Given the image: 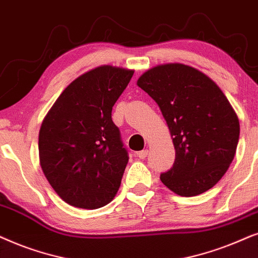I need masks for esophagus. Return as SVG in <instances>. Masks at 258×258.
<instances>
[{
    "mask_svg": "<svg viewBox=\"0 0 258 258\" xmlns=\"http://www.w3.org/2000/svg\"><path fill=\"white\" fill-rule=\"evenodd\" d=\"M147 154H149V150H143L140 151V152L137 153V157L139 158V159H145L147 157Z\"/></svg>",
    "mask_w": 258,
    "mask_h": 258,
    "instance_id": "1",
    "label": "esophagus"
}]
</instances>
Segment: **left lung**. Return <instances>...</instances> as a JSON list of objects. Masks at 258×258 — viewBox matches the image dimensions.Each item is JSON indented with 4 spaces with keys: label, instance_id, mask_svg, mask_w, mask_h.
Masks as SVG:
<instances>
[{
    "label": "left lung",
    "instance_id": "obj_1",
    "mask_svg": "<svg viewBox=\"0 0 258 258\" xmlns=\"http://www.w3.org/2000/svg\"><path fill=\"white\" fill-rule=\"evenodd\" d=\"M137 85L159 106L176 159L160 180L174 194L192 197L210 190L228 171L239 139V121L221 88L183 63L159 64Z\"/></svg>",
    "mask_w": 258,
    "mask_h": 258
}]
</instances>
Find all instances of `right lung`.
Here are the masks:
<instances>
[{
	"label": "right lung",
	"mask_w": 258,
	"mask_h": 258,
	"mask_svg": "<svg viewBox=\"0 0 258 258\" xmlns=\"http://www.w3.org/2000/svg\"><path fill=\"white\" fill-rule=\"evenodd\" d=\"M135 71L105 64L67 86L44 116L39 133L40 165L62 201L94 210L118 192L128 153L112 120V108Z\"/></svg>",
	"instance_id": "obj_1"
}]
</instances>
